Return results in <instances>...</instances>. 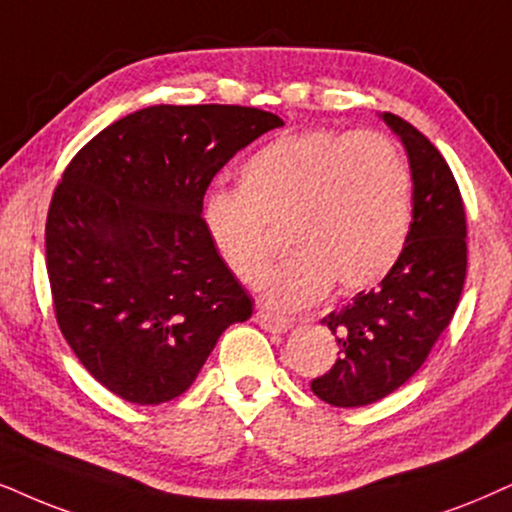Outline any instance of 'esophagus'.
Listing matches in <instances>:
<instances>
[{
	"mask_svg": "<svg viewBox=\"0 0 512 512\" xmlns=\"http://www.w3.org/2000/svg\"><path fill=\"white\" fill-rule=\"evenodd\" d=\"M255 321L260 323L264 331H269V333H286V331H290V326H293V323H290V319H286V316L264 312V309H262V312L255 314Z\"/></svg>",
	"mask_w": 512,
	"mask_h": 512,
	"instance_id": "1",
	"label": "esophagus"
}]
</instances>
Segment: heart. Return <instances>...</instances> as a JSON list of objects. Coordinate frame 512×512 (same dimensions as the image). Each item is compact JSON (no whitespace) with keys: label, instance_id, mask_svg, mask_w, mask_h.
<instances>
[{"label":"heart","instance_id":"1","mask_svg":"<svg viewBox=\"0 0 512 512\" xmlns=\"http://www.w3.org/2000/svg\"><path fill=\"white\" fill-rule=\"evenodd\" d=\"M200 224L219 262L241 283L257 281L283 229L295 252L264 278V300L307 307L359 293L390 274L411 224V172L390 139L373 132L283 134L257 148L238 189H212Z\"/></svg>","mask_w":512,"mask_h":512}]
</instances>
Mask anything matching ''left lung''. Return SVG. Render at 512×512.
<instances>
[{
	"label": "left lung",
	"mask_w": 512,
	"mask_h": 512,
	"mask_svg": "<svg viewBox=\"0 0 512 512\" xmlns=\"http://www.w3.org/2000/svg\"><path fill=\"white\" fill-rule=\"evenodd\" d=\"M380 118L409 155L413 222L404 252L378 288L361 290L321 321L338 340L340 357L312 380V390L340 409L387 397L425 364L454 319L468 269L465 208L449 165L399 115Z\"/></svg>",
	"instance_id": "obj_1"
}]
</instances>
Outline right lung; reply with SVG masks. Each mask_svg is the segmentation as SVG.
Segmentation results:
<instances>
[{
	"mask_svg": "<svg viewBox=\"0 0 512 512\" xmlns=\"http://www.w3.org/2000/svg\"><path fill=\"white\" fill-rule=\"evenodd\" d=\"M248 106H148L70 160L47 215L54 312L75 357L132 404H163L196 380L252 297L200 224L210 181L269 129Z\"/></svg>",
	"mask_w": 512,
	"mask_h": 512,
	"instance_id": "right-lung-1",
	"label": "right lung"
}]
</instances>
